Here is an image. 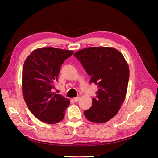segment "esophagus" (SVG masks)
I'll return each mask as SVG.
<instances>
[{
  "label": "esophagus",
  "mask_w": 158,
  "mask_h": 158,
  "mask_svg": "<svg viewBox=\"0 0 158 158\" xmlns=\"http://www.w3.org/2000/svg\"><path fill=\"white\" fill-rule=\"evenodd\" d=\"M79 99H80L79 97H76V98H74L73 100H74V102H77L79 100Z\"/></svg>",
  "instance_id": "esophagus-1"
}]
</instances>
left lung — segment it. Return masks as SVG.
Listing matches in <instances>:
<instances>
[{"instance_id": "8db88e82", "label": "left lung", "mask_w": 158, "mask_h": 158, "mask_svg": "<svg viewBox=\"0 0 158 158\" xmlns=\"http://www.w3.org/2000/svg\"><path fill=\"white\" fill-rule=\"evenodd\" d=\"M74 56L91 76L89 82L98 86L91 108L84 111L89 121L105 123L114 117L125 100L130 70L120 52L111 47H89Z\"/></svg>"}]
</instances>
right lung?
<instances>
[{
	"instance_id": "right-lung-1",
	"label": "right lung",
	"mask_w": 158,
	"mask_h": 158,
	"mask_svg": "<svg viewBox=\"0 0 158 158\" xmlns=\"http://www.w3.org/2000/svg\"><path fill=\"white\" fill-rule=\"evenodd\" d=\"M72 50L52 47L35 50L24 62L22 74L24 99L38 120L54 124L62 121L70 100L52 92L60 67L71 56Z\"/></svg>"
}]
</instances>
